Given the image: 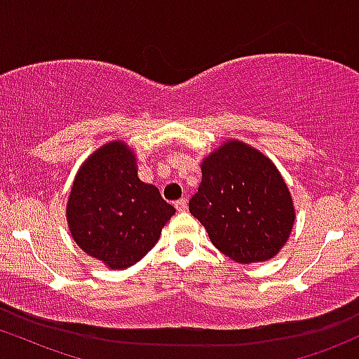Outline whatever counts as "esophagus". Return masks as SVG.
<instances>
[{
	"instance_id": "obj_1",
	"label": "esophagus",
	"mask_w": 359,
	"mask_h": 359,
	"mask_svg": "<svg viewBox=\"0 0 359 359\" xmlns=\"http://www.w3.org/2000/svg\"><path fill=\"white\" fill-rule=\"evenodd\" d=\"M175 207H176V210H178V212H184V210H187V200L181 198L178 201H175Z\"/></svg>"
}]
</instances>
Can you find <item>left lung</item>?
Segmentation results:
<instances>
[{"mask_svg":"<svg viewBox=\"0 0 359 359\" xmlns=\"http://www.w3.org/2000/svg\"><path fill=\"white\" fill-rule=\"evenodd\" d=\"M212 244L241 264L275 257L287 244L295 207L273 161L229 139L201 161V183L190 200Z\"/></svg>","mask_w":359,"mask_h":359,"instance_id":"obj_1","label":"left lung"}]
</instances>
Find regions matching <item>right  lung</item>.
<instances>
[{
  "mask_svg": "<svg viewBox=\"0 0 359 359\" xmlns=\"http://www.w3.org/2000/svg\"><path fill=\"white\" fill-rule=\"evenodd\" d=\"M175 212L154 184L139 180L135 152L123 140L103 144L88 156L66 205L72 239L110 269L142 259Z\"/></svg>",
  "mask_w": 359,
  "mask_h": 359,
  "instance_id": "obj_1",
  "label": "right lung"
}]
</instances>
